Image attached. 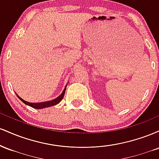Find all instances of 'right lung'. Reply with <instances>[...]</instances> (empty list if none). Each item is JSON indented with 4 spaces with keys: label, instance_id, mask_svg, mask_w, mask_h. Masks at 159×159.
I'll return each mask as SVG.
<instances>
[{
    "label": "right lung",
    "instance_id": "1",
    "mask_svg": "<svg viewBox=\"0 0 159 159\" xmlns=\"http://www.w3.org/2000/svg\"><path fill=\"white\" fill-rule=\"evenodd\" d=\"M66 89V87H65L64 90L63 91V93H62L61 96H58V97L56 98L55 99H53V100H52V101H48V102H41V103H30V102H26V101H25V100H23L22 98H20L18 95H17V96L19 97L20 100H21L24 103L26 104V105H29V106L34 107V108H36V109H40V108H43V107L53 106V105H57V104L59 103L63 99V96H64Z\"/></svg>",
    "mask_w": 159,
    "mask_h": 159
}]
</instances>
